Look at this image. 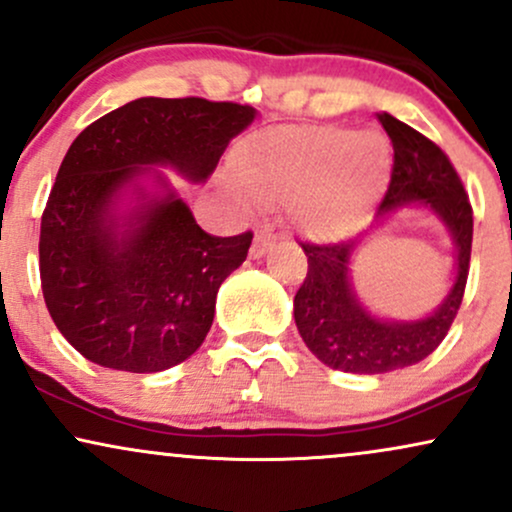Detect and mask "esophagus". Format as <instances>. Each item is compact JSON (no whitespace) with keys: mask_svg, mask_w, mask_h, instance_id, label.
<instances>
[{"mask_svg":"<svg viewBox=\"0 0 512 512\" xmlns=\"http://www.w3.org/2000/svg\"><path fill=\"white\" fill-rule=\"evenodd\" d=\"M274 243H276L274 233H267V231L257 233L255 243H252V248H250V257H252V260H260V257L267 255V250L272 248Z\"/></svg>","mask_w":512,"mask_h":512,"instance_id":"1","label":"esophagus"}]
</instances>
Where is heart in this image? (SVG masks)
Returning a JSON list of instances; mask_svg holds the SVG:
<instances>
[{
    "mask_svg": "<svg viewBox=\"0 0 512 512\" xmlns=\"http://www.w3.org/2000/svg\"><path fill=\"white\" fill-rule=\"evenodd\" d=\"M391 159L386 135L350 128H293L272 135L240 162L226 190L243 209L292 205L315 236H334L362 212Z\"/></svg>",
    "mask_w": 512,
    "mask_h": 512,
    "instance_id": "1",
    "label": "heart"
}]
</instances>
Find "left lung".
Instances as JSON below:
<instances>
[{
	"instance_id": "8db88e82",
	"label": "left lung",
	"mask_w": 512,
	"mask_h": 512,
	"mask_svg": "<svg viewBox=\"0 0 512 512\" xmlns=\"http://www.w3.org/2000/svg\"><path fill=\"white\" fill-rule=\"evenodd\" d=\"M393 143V171L374 221L360 236L338 245L300 243L307 276L293 300V317L310 353L326 367L350 374H386L417 365L446 338L463 303L472 250V207L453 164L408 123L379 114ZM403 208H424L454 243V283L447 298L420 320H389L361 303L349 264L359 245Z\"/></svg>"
}]
</instances>
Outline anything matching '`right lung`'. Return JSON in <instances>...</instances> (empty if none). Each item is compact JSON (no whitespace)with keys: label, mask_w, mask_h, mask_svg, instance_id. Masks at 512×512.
Returning <instances> with one entry per match:
<instances>
[{"label":"right lung","mask_w":512,"mask_h":512,"mask_svg":"<svg viewBox=\"0 0 512 512\" xmlns=\"http://www.w3.org/2000/svg\"><path fill=\"white\" fill-rule=\"evenodd\" d=\"M255 116L248 104L140 97L73 140L42 214L40 279L80 355L152 374L202 346L252 233L209 236L162 169L205 183Z\"/></svg>","instance_id":"1"}]
</instances>
